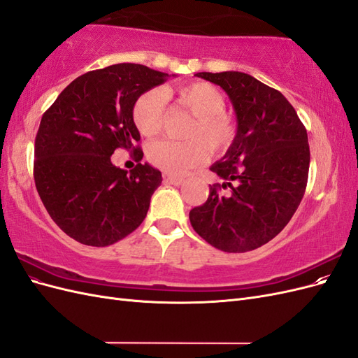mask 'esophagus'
<instances>
[{
  "instance_id": "34e87169",
  "label": "esophagus",
  "mask_w": 358,
  "mask_h": 358,
  "mask_svg": "<svg viewBox=\"0 0 358 358\" xmlns=\"http://www.w3.org/2000/svg\"><path fill=\"white\" fill-rule=\"evenodd\" d=\"M164 182H167V183H170V185H182L183 183V179L182 178H178V176H164Z\"/></svg>"
}]
</instances>
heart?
Returning a JSON list of instances; mask_svg holds the SVG:
<instances>
[{"mask_svg": "<svg viewBox=\"0 0 358 358\" xmlns=\"http://www.w3.org/2000/svg\"><path fill=\"white\" fill-rule=\"evenodd\" d=\"M176 101L196 116L188 127L185 142L159 140L149 146L148 158L152 166L170 175H183L208 161L209 150L221 154L234 140V124L224 113L225 100L218 88L208 82H194L176 91L150 90L138 96L133 107V121L145 137L157 136L166 119L167 99Z\"/></svg>", "mask_w": 358, "mask_h": 358, "instance_id": "heart-1", "label": "heart"}]
</instances>
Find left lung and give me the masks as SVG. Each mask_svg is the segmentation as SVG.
I'll list each match as a JSON object with an SVG mask.
<instances>
[{"mask_svg": "<svg viewBox=\"0 0 358 358\" xmlns=\"http://www.w3.org/2000/svg\"><path fill=\"white\" fill-rule=\"evenodd\" d=\"M230 96L237 133L210 167L225 182L210 185L204 204L189 212L192 229L224 252H246L284 230L306 189L308 133L279 91L241 71L197 73ZM229 186L227 194L220 188Z\"/></svg>", "mask_w": 358, "mask_h": 358, "instance_id": "8db88e82", "label": "left lung"}]
</instances>
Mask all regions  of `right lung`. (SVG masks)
<instances>
[{
	"instance_id": "1",
	"label": "right lung",
	"mask_w": 358,
	"mask_h": 358,
	"mask_svg": "<svg viewBox=\"0 0 358 358\" xmlns=\"http://www.w3.org/2000/svg\"><path fill=\"white\" fill-rule=\"evenodd\" d=\"M167 73L115 64L74 79L41 117L34 180L50 218L71 239L109 246L143 222L161 171L142 164L133 121L136 100L164 83ZM117 147L133 152L129 173L111 164Z\"/></svg>"
}]
</instances>
